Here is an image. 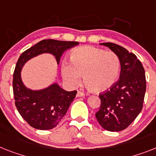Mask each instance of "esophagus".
I'll return each instance as SVG.
<instances>
[{
    "mask_svg": "<svg viewBox=\"0 0 156 156\" xmlns=\"http://www.w3.org/2000/svg\"><path fill=\"white\" fill-rule=\"evenodd\" d=\"M76 96L78 97V98H79V97H83V96H85V94L83 92L78 91V92L77 93V95H76Z\"/></svg>",
    "mask_w": 156,
    "mask_h": 156,
    "instance_id": "obj_1",
    "label": "esophagus"
}]
</instances>
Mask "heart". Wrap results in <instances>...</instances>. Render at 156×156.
Segmentation results:
<instances>
[{
	"mask_svg": "<svg viewBox=\"0 0 156 156\" xmlns=\"http://www.w3.org/2000/svg\"><path fill=\"white\" fill-rule=\"evenodd\" d=\"M70 62L62 63L64 80L77 86L84 75L86 85L93 92L100 93L109 89L118 78L120 69L119 56L93 46H81L70 53Z\"/></svg>",
	"mask_w": 156,
	"mask_h": 156,
	"instance_id": "heart-1",
	"label": "heart"
}]
</instances>
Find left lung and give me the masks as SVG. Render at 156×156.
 Wrapping results in <instances>:
<instances>
[{
  "instance_id": "1",
  "label": "left lung",
  "mask_w": 156,
  "mask_h": 156,
  "mask_svg": "<svg viewBox=\"0 0 156 156\" xmlns=\"http://www.w3.org/2000/svg\"><path fill=\"white\" fill-rule=\"evenodd\" d=\"M119 56L120 74L119 80L110 88L99 94L101 106L96 118L107 131L125 129L140 114L146 92V77L142 63L133 53L120 45L102 43Z\"/></svg>"
}]
</instances>
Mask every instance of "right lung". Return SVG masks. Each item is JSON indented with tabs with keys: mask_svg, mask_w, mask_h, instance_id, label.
I'll return each instance as SVG.
<instances>
[{
	"mask_svg": "<svg viewBox=\"0 0 156 156\" xmlns=\"http://www.w3.org/2000/svg\"><path fill=\"white\" fill-rule=\"evenodd\" d=\"M78 44V42L44 40L20 56L12 81L15 105L20 116L34 129L49 130L57 126L66 113L77 91L68 92L56 83L44 90H29L22 82V67L27 61L43 53L52 54L58 64L63 52Z\"/></svg>",
	"mask_w": 156,
	"mask_h": 156,
	"instance_id": "1",
	"label": "right lung"
}]
</instances>
